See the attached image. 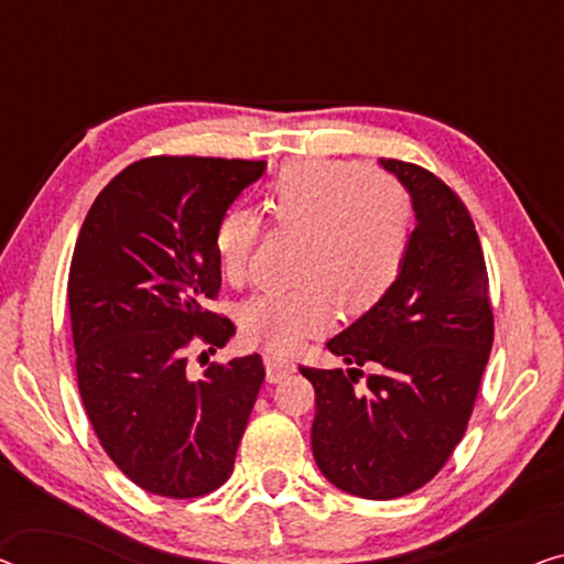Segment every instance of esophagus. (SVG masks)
I'll return each mask as SVG.
<instances>
[{"instance_id": "esophagus-1", "label": "esophagus", "mask_w": 564, "mask_h": 564, "mask_svg": "<svg viewBox=\"0 0 564 564\" xmlns=\"http://www.w3.org/2000/svg\"><path fill=\"white\" fill-rule=\"evenodd\" d=\"M265 369H268V382H281L283 377H289L296 365L285 357H275V355H265Z\"/></svg>"}]
</instances>
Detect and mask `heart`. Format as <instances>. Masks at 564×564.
<instances>
[{"mask_svg": "<svg viewBox=\"0 0 564 564\" xmlns=\"http://www.w3.org/2000/svg\"><path fill=\"white\" fill-rule=\"evenodd\" d=\"M275 228L299 232L291 289L263 291L240 306L246 339L271 351L296 349L332 318V299L349 316L388 296L405 265L413 205L392 176L336 159L283 164L263 192ZM260 217L228 207L217 217L213 248L230 283L246 281Z\"/></svg>", "mask_w": 564, "mask_h": 564, "instance_id": "b5f03b06", "label": "heart"}]
</instances>
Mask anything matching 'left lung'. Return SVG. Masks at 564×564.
I'll use <instances>...</instances> for the list:
<instances>
[{
    "label": "left lung",
    "mask_w": 564,
    "mask_h": 564,
    "mask_svg": "<svg viewBox=\"0 0 564 564\" xmlns=\"http://www.w3.org/2000/svg\"><path fill=\"white\" fill-rule=\"evenodd\" d=\"M413 197L405 265L380 304L326 341L341 369L301 367L314 384L311 448L336 489L388 501L445 466L466 433L494 344L489 273L468 209L423 166L380 159ZM362 366L376 375L359 393Z\"/></svg>",
    "instance_id": "obj_1"
}]
</instances>
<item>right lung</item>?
<instances>
[{"label":"right lung","instance_id":"1","mask_svg":"<svg viewBox=\"0 0 564 564\" xmlns=\"http://www.w3.org/2000/svg\"><path fill=\"white\" fill-rule=\"evenodd\" d=\"M265 162L149 156L126 166L88 209L70 260L75 375L108 458L156 497L220 489L256 405L260 355L189 375L187 349H223L228 316L213 232Z\"/></svg>","mask_w":564,"mask_h":564}]
</instances>
